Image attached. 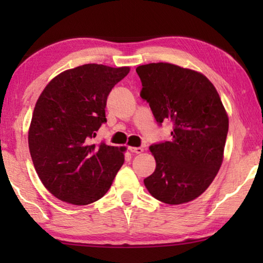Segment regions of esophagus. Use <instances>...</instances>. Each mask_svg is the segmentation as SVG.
Returning a JSON list of instances; mask_svg holds the SVG:
<instances>
[{
	"instance_id": "obj_1",
	"label": "esophagus",
	"mask_w": 263,
	"mask_h": 263,
	"mask_svg": "<svg viewBox=\"0 0 263 263\" xmlns=\"http://www.w3.org/2000/svg\"><path fill=\"white\" fill-rule=\"evenodd\" d=\"M129 151H130L132 153L140 154V153L143 152V148H142V147H129Z\"/></svg>"
}]
</instances>
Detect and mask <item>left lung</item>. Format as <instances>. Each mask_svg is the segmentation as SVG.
<instances>
[{"instance_id": "left-lung-1", "label": "left lung", "mask_w": 263, "mask_h": 263, "mask_svg": "<svg viewBox=\"0 0 263 263\" xmlns=\"http://www.w3.org/2000/svg\"><path fill=\"white\" fill-rule=\"evenodd\" d=\"M142 89L154 118L174 123L171 141L151 146L156 170L143 179L151 195L182 204L204 193L224 159L229 117L214 85L199 71L171 63L139 66Z\"/></svg>"}]
</instances>
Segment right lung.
Returning a JSON list of instances; mask_svg holds the SVG:
<instances>
[{
	"label": "right lung",
	"mask_w": 263,
	"mask_h": 263,
	"mask_svg": "<svg viewBox=\"0 0 263 263\" xmlns=\"http://www.w3.org/2000/svg\"><path fill=\"white\" fill-rule=\"evenodd\" d=\"M129 70L84 64L57 75L39 96L28 148L39 179L61 201L81 206L99 200L123 165L125 147L92 140L106 122L107 96Z\"/></svg>",
	"instance_id": "add662e5"
}]
</instances>
